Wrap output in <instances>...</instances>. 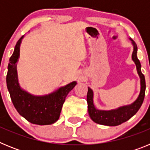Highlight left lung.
<instances>
[{
  "label": "left lung",
  "mask_w": 150,
  "mask_h": 150,
  "mask_svg": "<svg viewBox=\"0 0 150 150\" xmlns=\"http://www.w3.org/2000/svg\"><path fill=\"white\" fill-rule=\"evenodd\" d=\"M133 45V52H132V60L134 62L137 74L140 76V91L137 100L134 103L129 105L123 106L119 107L117 109L111 110H100L97 109L94 104V93L93 91L88 87V93H87V103H88V111L90 118L95 123L99 125H107V126H116L122 123L128 121L129 119L134 116L136 112L139 110L145 96L146 82L144 75L141 72V64L137 59V46L134 41L129 38Z\"/></svg>",
  "instance_id": "left-lung-1"
}]
</instances>
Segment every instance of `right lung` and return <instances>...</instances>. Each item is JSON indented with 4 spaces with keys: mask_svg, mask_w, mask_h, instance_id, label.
<instances>
[{
    "mask_svg": "<svg viewBox=\"0 0 150 150\" xmlns=\"http://www.w3.org/2000/svg\"><path fill=\"white\" fill-rule=\"evenodd\" d=\"M23 38L22 36L16 44L8 64L6 86L12 102L18 113L30 123L39 125L53 124L59 119L66 97L77 83L71 82L53 92L42 96L33 95L22 89L18 81L16 67Z\"/></svg>",
    "mask_w": 150,
    "mask_h": 150,
    "instance_id": "right-lung-1",
    "label": "right lung"
}]
</instances>
